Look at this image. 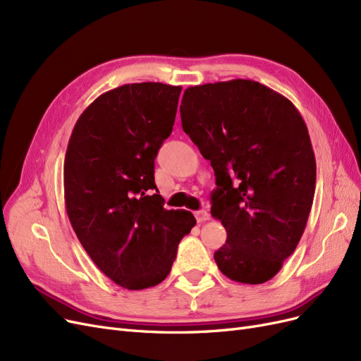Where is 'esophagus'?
Wrapping results in <instances>:
<instances>
[{
	"mask_svg": "<svg viewBox=\"0 0 361 361\" xmlns=\"http://www.w3.org/2000/svg\"><path fill=\"white\" fill-rule=\"evenodd\" d=\"M194 215H195V220H197V223L207 221V220H209V218H211L209 212L204 211V209H200V211H197V212H194Z\"/></svg>",
	"mask_w": 361,
	"mask_h": 361,
	"instance_id": "obj_1",
	"label": "esophagus"
}]
</instances>
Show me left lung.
<instances>
[{
  "instance_id": "left-lung-1",
  "label": "left lung",
  "mask_w": 361,
  "mask_h": 361,
  "mask_svg": "<svg viewBox=\"0 0 361 361\" xmlns=\"http://www.w3.org/2000/svg\"><path fill=\"white\" fill-rule=\"evenodd\" d=\"M185 134L211 161V214L227 232L214 259L226 277L260 285L297 248L312 209L316 161L301 114L251 80L194 85L180 105Z\"/></svg>"
}]
</instances>
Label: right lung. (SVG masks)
<instances>
[{
	"instance_id": "right-lung-1",
	"label": "right lung",
	"mask_w": 361,
	"mask_h": 361,
	"mask_svg": "<svg viewBox=\"0 0 361 361\" xmlns=\"http://www.w3.org/2000/svg\"><path fill=\"white\" fill-rule=\"evenodd\" d=\"M182 87L125 84L101 94L75 123L64 158V202L81 245L130 290L169 276L190 211L164 209L155 158L171 134Z\"/></svg>"
}]
</instances>
